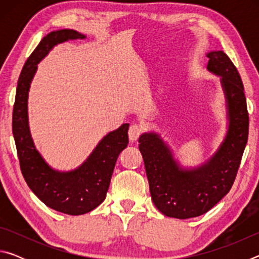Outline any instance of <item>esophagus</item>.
Returning a JSON list of instances; mask_svg holds the SVG:
<instances>
[{"label":"esophagus","mask_w":259,"mask_h":259,"mask_svg":"<svg viewBox=\"0 0 259 259\" xmlns=\"http://www.w3.org/2000/svg\"><path fill=\"white\" fill-rule=\"evenodd\" d=\"M143 133V129L142 126L138 125V124H133L130 125L129 128V139L131 142H136L139 138V136L142 135Z\"/></svg>","instance_id":"obj_1"}]
</instances>
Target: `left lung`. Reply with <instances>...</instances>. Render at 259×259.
Instances as JSON below:
<instances>
[{"mask_svg":"<svg viewBox=\"0 0 259 259\" xmlns=\"http://www.w3.org/2000/svg\"><path fill=\"white\" fill-rule=\"evenodd\" d=\"M207 57V69L221 77L229 122L218 150L204 163L186 168L159 134L144 133L138 140L152 201L168 217H198L216 205L233 185L247 145L249 116L238 69L224 51H210Z\"/></svg>","mask_w":259,"mask_h":259,"instance_id":"8db88e82","label":"left lung"}]
</instances>
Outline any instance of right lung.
<instances>
[{"instance_id":"add662e5","label":"right lung","mask_w":259,"mask_h":259,"mask_svg":"<svg viewBox=\"0 0 259 259\" xmlns=\"http://www.w3.org/2000/svg\"><path fill=\"white\" fill-rule=\"evenodd\" d=\"M85 37L74 29H59L42 38L20 73L12 114V133L26 183L48 207L73 216L91 211L106 198L117 157L128 146L129 123L105 136L76 169L59 171L47 163L34 145L28 123V93L37 64L54 47Z\"/></svg>"}]
</instances>
